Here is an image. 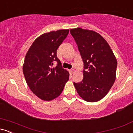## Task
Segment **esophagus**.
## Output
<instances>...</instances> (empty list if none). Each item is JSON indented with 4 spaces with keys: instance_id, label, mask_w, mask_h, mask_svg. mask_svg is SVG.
I'll list each match as a JSON object with an SVG mask.
<instances>
[{
    "instance_id": "1",
    "label": "esophagus",
    "mask_w": 133,
    "mask_h": 133,
    "mask_svg": "<svg viewBox=\"0 0 133 133\" xmlns=\"http://www.w3.org/2000/svg\"><path fill=\"white\" fill-rule=\"evenodd\" d=\"M74 72V69H72L70 70V72H71V74H73Z\"/></svg>"
}]
</instances>
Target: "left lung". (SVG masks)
Returning <instances> with one entry per match:
<instances>
[{"label": "left lung", "mask_w": 133, "mask_h": 133, "mask_svg": "<svg viewBox=\"0 0 133 133\" xmlns=\"http://www.w3.org/2000/svg\"><path fill=\"white\" fill-rule=\"evenodd\" d=\"M84 63L83 79L74 82L79 95L97 102L108 94L116 79L117 60L106 41L93 30L77 27L70 30Z\"/></svg>", "instance_id": "1"}]
</instances>
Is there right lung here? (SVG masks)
Segmentation results:
<instances>
[{
  "instance_id": "obj_1",
  "label": "right lung",
  "mask_w": 133,
  "mask_h": 133,
  "mask_svg": "<svg viewBox=\"0 0 133 133\" xmlns=\"http://www.w3.org/2000/svg\"><path fill=\"white\" fill-rule=\"evenodd\" d=\"M69 29L51 31L36 39L25 56L23 73L35 95L44 101H51L61 94L69 73L62 68L57 57V50L68 36ZM54 62H57L53 67Z\"/></svg>"
}]
</instances>
